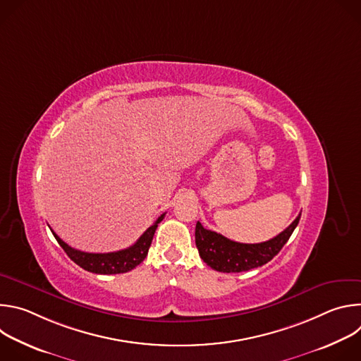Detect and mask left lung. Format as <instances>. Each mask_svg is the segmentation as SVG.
Listing matches in <instances>:
<instances>
[{"mask_svg": "<svg viewBox=\"0 0 361 361\" xmlns=\"http://www.w3.org/2000/svg\"><path fill=\"white\" fill-rule=\"evenodd\" d=\"M301 214L274 238L257 243L244 244L228 240L227 237L204 228L200 221L195 224V245L202 262L216 271L221 273H241L251 269L262 267L273 257L280 252L283 245L288 241L294 228L300 221Z\"/></svg>", "mask_w": 361, "mask_h": 361, "instance_id": "obj_1", "label": "left lung"}]
</instances>
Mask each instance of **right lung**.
Returning <instances> with one entry per match:
<instances>
[{
    "instance_id": "add662e5",
    "label": "right lung",
    "mask_w": 361,
    "mask_h": 361,
    "mask_svg": "<svg viewBox=\"0 0 361 361\" xmlns=\"http://www.w3.org/2000/svg\"><path fill=\"white\" fill-rule=\"evenodd\" d=\"M166 213L161 214L157 221L151 227H148L144 234L128 248L114 251V252H85L75 250L70 247L67 243H64L53 230L51 233L54 234L59 244L63 247V250L67 252L70 259L78 264L81 269L95 273V274H120L127 273L135 269L148 254V248L151 245L154 233H156L159 224L163 221Z\"/></svg>"
}]
</instances>
